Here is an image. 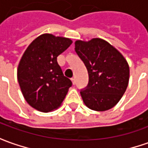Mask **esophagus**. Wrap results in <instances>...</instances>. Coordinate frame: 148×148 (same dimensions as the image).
I'll return each mask as SVG.
<instances>
[{"instance_id":"esophagus-1","label":"esophagus","mask_w":148,"mask_h":148,"mask_svg":"<svg viewBox=\"0 0 148 148\" xmlns=\"http://www.w3.org/2000/svg\"><path fill=\"white\" fill-rule=\"evenodd\" d=\"M71 82H72V84H73V85H75V84H76V79H75V78H71Z\"/></svg>"}]
</instances>
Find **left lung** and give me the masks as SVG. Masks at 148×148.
<instances>
[{
  "label": "left lung",
  "mask_w": 148,
  "mask_h": 148,
  "mask_svg": "<svg viewBox=\"0 0 148 148\" xmlns=\"http://www.w3.org/2000/svg\"><path fill=\"white\" fill-rule=\"evenodd\" d=\"M75 51L88 71V85L80 91L85 105L95 111L113 108L128 87L126 59L114 47L97 38L88 42L77 40Z\"/></svg>",
  "instance_id": "1"
}]
</instances>
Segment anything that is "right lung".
Masks as SVG:
<instances>
[{"instance_id":"obj_1","label":"right lung","mask_w":148,"mask_h":148,"mask_svg":"<svg viewBox=\"0 0 148 148\" xmlns=\"http://www.w3.org/2000/svg\"><path fill=\"white\" fill-rule=\"evenodd\" d=\"M72 43L70 38L44 34L24 53L17 70L22 94L35 110L48 113L58 108L72 85L63 75L57 58Z\"/></svg>"}]
</instances>
